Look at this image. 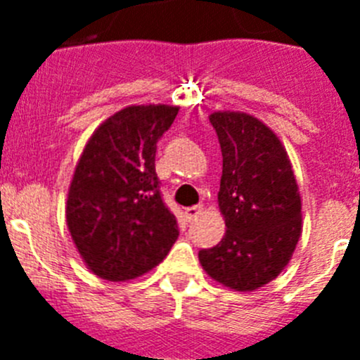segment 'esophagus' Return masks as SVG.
<instances>
[{
	"label": "esophagus",
	"instance_id": "1",
	"mask_svg": "<svg viewBox=\"0 0 360 360\" xmlns=\"http://www.w3.org/2000/svg\"><path fill=\"white\" fill-rule=\"evenodd\" d=\"M202 211H203L202 205H195V207H187L186 209V218L187 219H195L196 216L202 214Z\"/></svg>",
	"mask_w": 360,
	"mask_h": 360
}]
</instances>
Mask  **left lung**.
<instances>
[{
	"label": "left lung",
	"mask_w": 360,
	"mask_h": 360,
	"mask_svg": "<svg viewBox=\"0 0 360 360\" xmlns=\"http://www.w3.org/2000/svg\"><path fill=\"white\" fill-rule=\"evenodd\" d=\"M209 120L224 157L218 205L227 231L198 259L219 285L252 292L290 262L301 236V195L287 149L266 124L241 111H214Z\"/></svg>",
	"instance_id": "8db88e82"
}]
</instances>
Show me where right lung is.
<instances>
[{
    "label": "right lung",
    "mask_w": 360,
    "mask_h": 360,
    "mask_svg": "<svg viewBox=\"0 0 360 360\" xmlns=\"http://www.w3.org/2000/svg\"><path fill=\"white\" fill-rule=\"evenodd\" d=\"M178 106H128L86 142L66 200V224L86 266L108 281L146 274L178 238L155 171L157 142Z\"/></svg>",
    "instance_id": "add662e5"
}]
</instances>
